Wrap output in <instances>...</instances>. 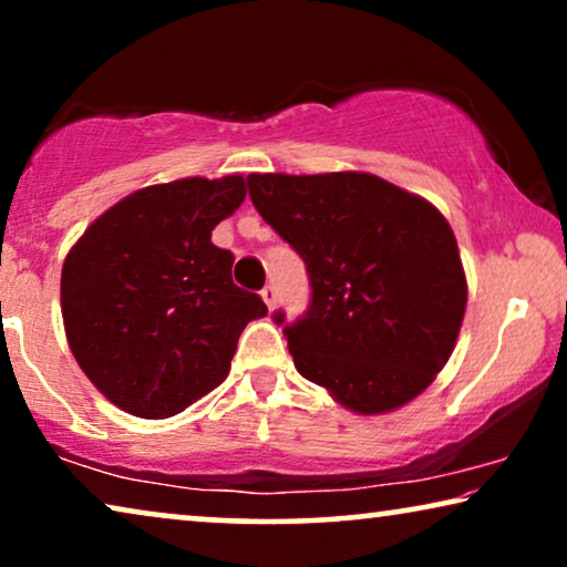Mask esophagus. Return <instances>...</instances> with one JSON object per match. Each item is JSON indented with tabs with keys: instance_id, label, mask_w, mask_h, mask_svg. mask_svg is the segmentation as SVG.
Returning a JSON list of instances; mask_svg holds the SVG:
<instances>
[{
	"instance_id": "obj_1",
	"label": "esophagus",
	"mask_w": 567,
	"mask_h": 567,
	"mask_svg": "<svg viewBox=\"0 0 567 567\" xmlns=\"http://www.w3.org/2000/svg\"><path fill=\"white\" fill-rule=\"evenodd\" d=\"M260 297H262V301H266L268 305V309H274L276 307V299H278V293H276V286H266V289L260 291Z\"/></svg>"
}]
</instances>
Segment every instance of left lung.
I'll use <instances>...</instances> for the list:
<instances>
[{
    "label": "left lung",
    "mask_w": 567,
    "mask_h": 567,
    "mask_svg": "<svg viewBox=\"0 0 567 567\" xmlns=\"http://www.w3.org/2000/svg\"><path fill=\"white\" fill-rule=\"evenodd\" d=\"M252 206L307 262L312 305L286 324L293 367L359 415L429 386L467 309L460 247L429 200L369 173L247 175ZM274 320L284 324V312Z\"/></svg>",
    "instance_id": "1"
}]
</instances>
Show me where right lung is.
Instances as JSON below:
<instances>
[{"mask_svg":"<svg viewBox=\"0 0 567 567\" xmlns=\"http://www.w3.org/2000/svg\"><path fill=\"white\" fill-rule=\"evenodd\" d=\"M243 175L183 177L100 214L61 268L69 348L92 384L136 417H169L229 374L239 332L268 307L231 281L212 231L245 200Z\"/></svg>","mask_w":567,"mask_h":567,"instance_id":"right-lung-1","label":"right lung"}]
</instances>
